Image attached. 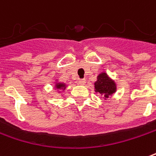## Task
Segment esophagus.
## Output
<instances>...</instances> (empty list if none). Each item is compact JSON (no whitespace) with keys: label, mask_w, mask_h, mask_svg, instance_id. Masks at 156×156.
<instances>
[{"label":"esophagus","mask_w":156,"mask_h":156,"mask_svg":"<svg viewBox=\"0 0 156 156\" xmlns=\"http://www.w3.org/2000/svg\"><path fill=\"white\" fill-rule=\"evenodd\" d=\"M86 83V80L84 79V78H83V79H79L78 81V84H79V85H84Z\"/></svg>","instance_id":"obj_1"}]
</instances>
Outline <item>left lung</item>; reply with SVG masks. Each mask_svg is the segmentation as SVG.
Returning a JSON list of instances; mask_svg holds the SVG:
<instances>
[{
    "label": "left lung",
    "instance_id": "8db88e82",
    "mask_svg": "<svg viewBox=\"0 0 156 156\" xmlns=\"http://www.w3.org/2000/svg\"><path fill=\"white\" fill-rule=\"evenodd\" d=\"M94 92L100 94L104 100H107L116 93L117 87L114 81L105 72H102L97 76V80L94 83Z\"/></svg>",
    "mask_w": 156,
    "mask_h": 156
}]
</instances>
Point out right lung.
I'll return each instance as SVG.
<instances>
[{"label":"right lung","instance_id":"right-lung-1","mask_svg":"<svg viewBox=\"0 0 156 156\" xmlns=\"http://www.w3.org/2000/svg\"><path fill=\"white\" fill-rule=\"evenodd\" d=\"M54 89L55 90H57L58 93H63L66 89H67V83H63V82L59 81V79H55L54 80Z\"/></svg>","mask_w":156,"mask_h":156}]
</instances>
